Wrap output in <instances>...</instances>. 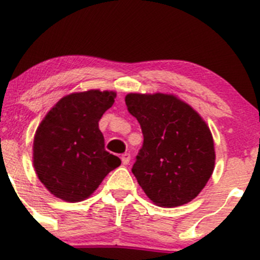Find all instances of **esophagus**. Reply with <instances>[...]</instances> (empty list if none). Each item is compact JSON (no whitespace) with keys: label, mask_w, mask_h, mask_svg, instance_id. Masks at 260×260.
<instances>
[{"label":"esophagus","mask_w":260,"mask_h":260,"mask_svg":"<svg viewBox=\"0 0 260 260\" xmlns=\"http://www.w3.org/2000/svg\"><path fill=\"white\" fill-rule=\"evenodd\" d=\"M131 161V154H128V152H125V154L122 155V163L123 166H128Z\"/></svg>","instance_id":"esophagus-1"}]
</instances>
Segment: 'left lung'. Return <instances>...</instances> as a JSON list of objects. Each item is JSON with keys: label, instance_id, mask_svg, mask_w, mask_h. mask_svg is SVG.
Segmentation results:
<instances>
[{"label": "left lung", "instance_id": "left-lung-1", "mask_svg": "<svg viewBox=\"0 0 260 260\" xmlns=\"http://www.w3.org/2000/svg\"><path fill=\"white\" fill-rule=\"evenodd\" d=\"M125 105L144 135L132 168L138 185L157 207L190 203L214 171V141L205 120L174 94L128 93Z\"/></svg>", "mask_w": 260, "mask_h": 260}]
</instances>
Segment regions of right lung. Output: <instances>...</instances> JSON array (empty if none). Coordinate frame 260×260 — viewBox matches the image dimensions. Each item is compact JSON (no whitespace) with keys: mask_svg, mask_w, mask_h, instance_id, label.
<instances>
[{"mask_svg":"<svg viewBox=\"0 0 260 260\" xmlns=\"http://www.w3.org/2000/svg\"><path fill=\"white\" fill-rule=\"evenodd\" d=\"M115 97V92L100 89L67 94L38 125L33 166L53 196L68 203L86 200L120 166V159L105 150L99 129V120Z\"/></svg>","mask_w":260,"mask_h":260,"instance_id":"add662e5","label":"right lung"}]
</instances>
